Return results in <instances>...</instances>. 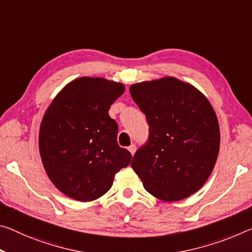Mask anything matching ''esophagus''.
<instances>
[{
    "mask_svg": "<svg viewBox=\"0 0 252 252\" xmlns=\"http://www.w3.org/2000/svg\"><path fill=\"white\" fill-rule=\"evenodd\" d=\"M127 149H129V151L131 153V155H134L135 150H137V147H135V145H131L129 148H127Z\"/></svg>",
    "mask_w": 252,
    "mask_h": 252,
    "instance_id": "obj_1",
    "label": "esophagus"
}]
</instances>
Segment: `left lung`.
Returning <instances> with one entry per match:
<instances>
[{
  "mask_svg": "<svg viewBox=\"0 0 252 252\" xmlns=\"http://www.w3.org/2000/svg\"><path fill=\"white\" fill-rule=\"evenodd\" d=\"M130 94L146 115L149 137L131 167L155 197L181 201L204 185L217 162V114L201 92L174 77L133 84Z\"/></svg>",
  "mask_w": 252,
  "mask_h": 252,
  "instance_id": "obj_1",
  "label": "left lung"
}]
</instances>
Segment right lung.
Wrapping results in <instances>:
<instances>
[{
	"mask_svg": "<svg viewBox=\"0 0 252 252\" xmlns=\"http://www.w3.org/2000/svg\"><path fill=\"white\" fill-rule=\"evenodd\" d=\"M125 92L121 83L81 77L59 92L39 131L45 170L57 189L81 202L94 201L111 189L115 174L132 156L118 145V123L109 110Z\"/></svg>",
	"mask_w": 252,
	"mask_h": 252,
	"instance_id": "1",
	"label": "right lung"
}]
</instances>
